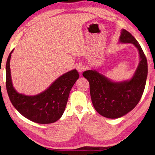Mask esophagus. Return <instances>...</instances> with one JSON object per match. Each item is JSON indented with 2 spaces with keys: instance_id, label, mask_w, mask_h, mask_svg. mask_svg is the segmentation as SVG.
<instances>
[{
  "instance_id": "1",
  "label": "esophagus",
  "mask_w": 155,
  "mask_h": 155,
  "mask_svg": "<svg viewBox=\"0 0 155 155\" xmlns=\"http://www.w3.org/2000/svg\"><path fill=\"white\" fill-rule=\"evenodd\" d=\"M76 68L78 71V72L79 74H81V73H82L84 71V70H85V67L84 66V65L82 64H78L76 65Z\"/></svg>"
}]
</instances>
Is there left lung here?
Masks as SVG:
<instances>
[{
    "mask_svg": "<svg viewBox=\"0 0 155 155\" xmlns=\"http://www.w3.org/2000/svg\"><path fill=\"white\" fill-rule=\"evenodd\" d=\"M122 43H132L138 50L140 61L129 81L113 82L95 70L83 73L90 85L94 107L100 115L118 118L127 114L141 99L147 76V61L138 42L129 31L123 29L120 37Z\"/></svg>",
    "mask_w": 155,
    "mask_h": 155,
    "instance_id": "obj_1",
    "label": "left lung"
}]
</instances>
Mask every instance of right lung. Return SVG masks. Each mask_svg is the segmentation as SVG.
Returning a JSON list of instances; mask_svg holds the SVG:
<instances>
[{"label": "right lung", "mask_w": 155, "mask_h": 155, "mask_svg": "<svg viewBox=\"0 0 155 155\" xmlns=\"http://www.w3.org/2000/svg\"><path fill=\"white\" fill-rule=\"evenodd\" d=\"M9 55L6 67V85L8 94L14 107L34 122L47 124L55 122L62 116L72 87L79 78L76 70H72L58 78L44 92L35 96L18 93L13 87Z\"/></svg>", "instance_id": "obj_1"}]
</instances>
